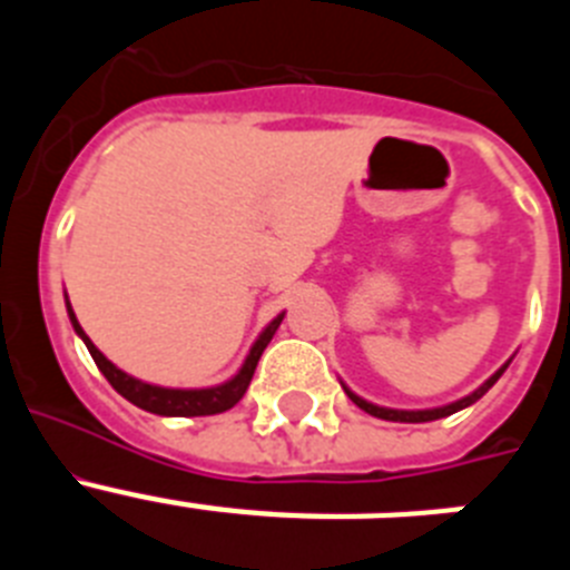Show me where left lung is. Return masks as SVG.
<instances>
[{
  "mask_svg": "<svg viewBox=\"0 0 570 570\" xmlns=\"http://www.w3.org/2000/svg\"><path fill=\"white\" fill-rule=\"evenodd\" d=\"M508 362H511V360H508ZM508 362L500 367V371H497V374L488 376V380L482 382V385L476 387V391H471V394H468V396H462V400L448 402V405H440V407H425V411H402V407H382V405H374V402L362 400V396H356L354 391H351V387H347V385H342V387H345V394L351 396V402H354V405H360L362 411H365V414L376 416V420H387V422H434V420H442V416L456 414V411H462V407L473 405V402H476V400H482V396H485L488 391H491V387H493V382H497L502 374H505Z\"/></svg>",
  "mask_w": 570,
  "mask_h": 570,
  "instance_id": "left-lung-1",
  "label": "left lung"
}]
</instances>
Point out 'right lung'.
Instances as JSON below:
<instances>
[{"label":"right lung","mask_w":570,"mask_h":570,"mask_svg":"<svg viewBox=\"0 0 570 570\" xmlns=\"http://www.w3.org/2000/svg\"><path fill=\"white\" fill-rule=\"evenodd\" d=\"M65 308H68L70 325H73L79 340L85 342V347L90 351V356H94L97 367L105 374V380L114 385L116 394H122L125 400L134 402L136 407H142V411H150V414H159V416H210V414H223V411L234 407L236 402L245 396V391H248L250 380H254L256 362H259L262 351L268 347V342L274 340L282 316H285V311H282L279 316H274V320L262 328V334L256 336V342L250 345L242 367L230 376V380L210 387H165V385H150V382L136 380V376L125 374L122 367H116L114 362H110L108 356H105L94 342H90V336L82 331L77 314H73V308H70L68 294H65Z\"/></svg>","instance_id":"obj_1"}]
</instances>
